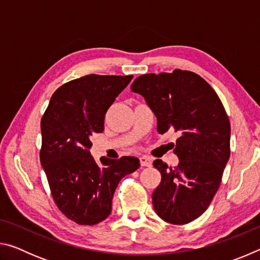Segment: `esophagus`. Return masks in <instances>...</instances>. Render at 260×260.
<instances>
[{
    "label": "esophagus",
    "instance_id": "esophagus-1",
    "mask_svg": "<svg viewBox=\"0 0 260 260\" xmlns=\"http://www.w3.org/2000/svg\"><path fill=\"white\" fill-rule=\"evenodd\" d=\"M140 162H141V165H142V166H147V167H150L151 164H152L151 158H149V157H147V156H142V157H141V158H140Z\"/></svg>",
    "mask_w": 260,
    "mask_h": 260
}]
</instances>
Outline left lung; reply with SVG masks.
I'll return each instance as SVG.
<instances>
[{
	"label": "left lung",
	"instance_id": "left-lung-1",
	"mask_svg": "<svg viewBox=\"0 0 260 260\" xmlns=\"http://www.w3.org/2000/svg\"><path fill=\"white\" fill-rule=\"evenodd\" d=\"M132 91L142 95L157 117L158 133L179 132L177 167L153 161L161 181L152 192L156 213L184 225L209 208L231 155V124L219 96L199 74L182 70L136 78Z\"/></svg>",
	"mask_w": 260,
	"mask_h": 260
}]
</instances>
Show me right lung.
Returning <instances> with one entry per match:
<instances>
[{
    "label": "right lung",
    "instance_id": "right-lung-1",
    "mask_svg": "<svg viewBox=\"0 0 260 260\" xmlns=\"http://www.w3.org/2000/svg\"><path fill=\"white\" fill-rule=\"evenodd\" d=\"M133 76L89 74L69 81L52 94L41 119V165L57 208L79 225L109 217L120 180L140 167L136 157L119 159L90 155V136L102 133L104 118Z\"/></svg>",
    "mask_w": 260,
    "mask_h": 260
}]
</instances>
